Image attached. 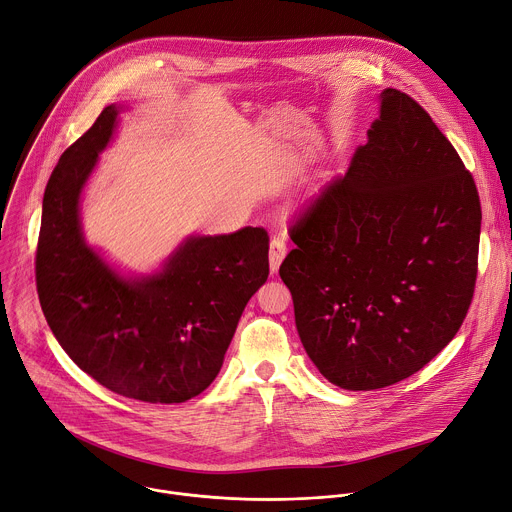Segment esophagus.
Segmentation results:
<instances>
[{"label":"esophagus","instance_id":"obj_1","mask_svg":"<svg viewBox=\"0 0 512 512\" xmlns=\"http://www.w3.org/2000/svg\"><path fill=\"white\" fill-rule=\"evenodd\" d=\"M287 255V245H285V239L283 237H273L271 243H269V267H271V273H275L283 261V257Z\"/></svg>","mask_w":512,"mask_h":512}]
</instances>
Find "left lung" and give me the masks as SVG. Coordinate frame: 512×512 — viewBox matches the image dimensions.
I'll return each instance as SVG.
<instances>
[{"instance_id": "obj_1", "label": "left lung", "mask_w": 512, "mask_h": 512, "mask_svg": "<svg viewBox=\"0 0 512 512\" xmlns=\"http://www.w3.org/2000/svg\"><path fill=\"white\" fill-rule=\"evenodd\" d=\"M482 208L454 145L407 93L289 227L279 267L302 344L336 387L395 385L448 346L474 298Z\"/></svg>"}]
</instances>
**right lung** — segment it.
Wrapping results in <instances>:
<instances>
[{
  "label": "right lung",
  "instance_id": "right-lung-1",
  "mask_svg": "<svg viewBox=\"0 0 512 512\" xmlns=\"http://www.w3.org/2000/svg\"><path fill=\"white\" fill-rule=\"evenodd\" d=\"M117 107L60 156L44 192L36 287L46 322L81 371L145 403H184L223 367L239 318L269 275V235L192 237L150 277L123 279L85 245L79 198Z\"/></svg>",
  "mask_w": 512,
  "mask_h": 512
}]
</instances>
